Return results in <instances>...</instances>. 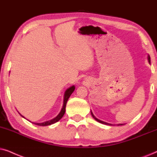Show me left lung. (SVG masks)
I'll list each match as a JSON object with an SVG mask.
<instances>
[{
  "instance_id": "obj_1",
  "label": "left lung",
  "mask_w": 157,
  "mask_h": 157,
  "mask_svg": "<svg viewBox=\"0 0 157 157\" xmlns=\"http://www.w3.org/2000/svg\"><path fill=\"white\" fill-rule=\"evenodd\" d=\"M148 61H149V63L150 64L151 63V60H150V57H149V55H148ZM91 115H92V116L93 117V118L95 119V121H97L98 122H99V123H100V124H105V125H109V126H113L112 124H108V123H106V122H104V121H100V120H99V119H98L97 118H96V117L94 116L93 115V112L91 111ZM121 126V125H124V124H118V126Z\"/></svg>"
}]
</instances>
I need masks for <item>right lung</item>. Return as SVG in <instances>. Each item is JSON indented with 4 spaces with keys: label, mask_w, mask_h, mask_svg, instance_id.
Here are the masks:
<instances>
[{
    "label": "right lung",
    "mask_w": 157,
    "mask_h": 157,
    "mask_svg": "<svg viewBox=\"0 0 157 157\" xmlns=\"http://www.w3.org/2000/svg\"><path fill=\"white\" fill-rule=\"evenodd\" d=\"M75 89V87L74 86V85H72V86H71L70 87H69L68 89L66 90L65 93H64V101H63V105H62V110H61V111L59 112V113L58 114L57 116L55 117V118L52 119V120L45 121V122H43V123H33V124H34L35 125H37V126H49V125H52L53 124H55L56 122L59 121L64 115V113H65V108H66V105H67V100L69 99V98L70 97V95H72V93L74 92ZM21 116L23 117V118H24L23 116Z\"/></svg>",
    "instance_id": "add662e5"
}]
</instances>
